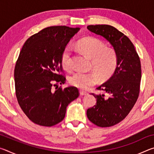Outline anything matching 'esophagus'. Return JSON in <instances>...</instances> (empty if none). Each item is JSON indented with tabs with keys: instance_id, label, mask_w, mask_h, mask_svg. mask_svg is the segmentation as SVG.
<instances>
[{
	"instance_id": "34e87169",
	"label": "esophagus",
	"mask_w": 154,
	"mask_h": 154,
	"mask_svg": "<svg viewBox=\"0 0 154 154\" xmlns=\"http://www.w3.org/2000/svg\"><path fill=\"white\" fill-rule=\"evenodd\" d=\"M79 93H80V95H82V96H85L88 94L87 92H85V91H83V90H80Z\"/></svg>"
}]
</instances>
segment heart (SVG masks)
<instances>
[{
    "label": "heart",
    "instance_id": "obj_1",
    "mask_svg": "<svg viewBox=\"0 0 154 154\" xmlns=\"http://www.w3.org/2000/svg\"><path fill=\"white\" fill-rule=\"evenodd\" d=\"M77 46L92 59V67L94 72H75L69 77L70 84L80 89H88L98 82V77L101 81H106L113 76L118 66V56L113 49L107 48L103 42L94 37L82 38L77 41ZM72 56L71 47H65L60 56L64 69H71Z\"/></svg>",
    "mask_w": 154,
    "mask_h": 154
}]
</instances>
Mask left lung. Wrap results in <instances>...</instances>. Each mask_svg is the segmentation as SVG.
I'll return each mask as SVG.
<instances>
[{
    "label": "left lung",
    "instance_id": "obj_1",
    "mask_svg": "<svg viewBox=\"0 0 154 154\" xmlns=\"http://www.w3.org/2000/svg\"><path fill=\"white\" fill-rule=\"evenodd\" d=\"M90 32L103 36L118 56V66L110 79L96 88L104 94H96V104L87 110L89 120L99 127H110L128 115L140 93L141 66L133 43L117 28L109 25H89Z\"/></svg>",
    "mask_w": 154,
    "mask_h": 154
}]
</instances>
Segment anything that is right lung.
<instances>
[{"label":"right lung","mask_w":154,"mask_h":154,"mask_svg":"<svg viewBox=\"0 0 154 154\" xmlns=\"http://www.w3.org/2000/svg\"><path fill=\"white\" fill-rule=\"evenodd\" d=\"M79 28L55 26L28 38L22 47L14 70L17 102L30 120L53 126L63 120L66 107L79 96L76 87L62 89L66 82L60 56Z\"/></svg>","instance_id":"add662e5"}]
</instances>
